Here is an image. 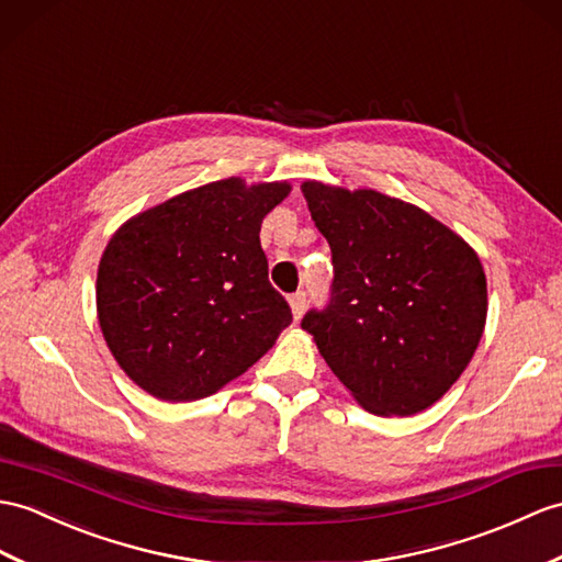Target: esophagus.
<instances>
[{
	"label": "esophagus",
	"mask_w": 562,
	"mask_h": 562,
	"mask_svg": "<svg viewBox=\"0 0 562 562\" xmlns=\"http://www.w3.org/2000/svg\"><path fill=\"white\" fill-rule=\"evenodd\" d=\"M290 308H292V316H294V321H299L304 316V311H306V292H296V294H292L290 296Z\"/></svg>",
	"instance_id": "esophagus-1"
}]
</instances>
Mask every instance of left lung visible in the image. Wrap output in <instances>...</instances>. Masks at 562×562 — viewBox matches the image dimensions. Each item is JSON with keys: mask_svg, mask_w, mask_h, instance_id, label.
Returning a JSON list of instances; mask_svg holds the SVG:
<instances>
[{"mask_svg": "<svg viewBox=\"0 0 562 562\" xmlns=\"http://www.w3.org/2000/svg\"><path fill=\"white\" fill-rule=\"evenodd\" d=\"M308 211L333 251V294L302 328L363 409L412 416L436 404L484 335L476 251L422 207L308 179Z\"/></svg>", "mask_w": 562, "mask_h": 562, "instance_id": "obj_1", "label": "left lung"}]
</instances>
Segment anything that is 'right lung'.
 Here are the masks:
<instances>
[{
  "label": "right lung",
  "instance_id": "add662e5",
  "mask_svg": "<svg viewBox=\"0 0 562 562\" xmlns=\"http://www.w3.org/2000/svg\"><path fill=\"white\" fill-rule=\"evenodd\" d=\"M290 181L241 177L175 195L112 234L98 266V323L148 395L191 402L249 371L292 323L268 282L263 217Z\"/></svg>",
  "mask_w": 562,
  "mask_h": 562
}]
</instances>
